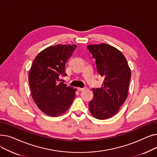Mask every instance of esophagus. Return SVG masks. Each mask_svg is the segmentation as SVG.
Returning a JSON list of instances; mask_svg holds the SVG:
<instances>
[{
  "instance_id": "34e87169",
  "label": "esophagus",
  "mask_w": 157,
  "mask_h": 157,
  "mask_svg": "<svg viewBox=\"0 0 157 157\" xmlns=\"http://www.w3.org/2000/svg\"><path fill=\"white\" fill-rule=\"evenodd\" d=\"M77 89H78V91H83V90L86 89V88H79V87H78Z\"/></svg>"
}]
</instances>
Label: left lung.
<instances>
[{"mask_svg":"<svg viewBox=\"0 0 157 157\" xmlns=\"http://www.w3.org/2000/svg\"><path fill=\"white\" fill-rule=\"evenodd\" d=\"M87 48L95 59L98 74L104 78L101 88H93L90 112L97 119L105 120L117 114L127 99L130 69L125 56L116 48L102 43Z\"/></svg>","mask_w":157,"mask_h":157,"instance_id":"obj_1","label":"left lung"}]
</instances>
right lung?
<instances>
[{"label":"right lung","mask_w":157,"mask_h":157,"mask_svg":"<svg viewBox=\"0 0 157 157\" xmlns=\"http://www.w3.org/2000/svg\"><path fill=\"white\" fill-rule=\"evenodd\" d=\"M76 44H56L41 51L33 61L29 83L33 100L39 109L53 117L60 116L72 104L76 89L60 82L65 76V64Z\"/></svg>","instance_id":"1"}]
</instances>
